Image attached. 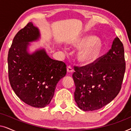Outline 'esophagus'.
I'll use <instances>...</instances> for the list:
<instances>
[{
  "instance_id": "obj_1",
  "label": "esophagus",
  "mask_w": 131,
  "mask_h": 131,
  "mask_svg": "<svg viewBox=\"0 0 131 131\" xmlns=\"http://www.w3.org/2000/svg\"><path fill=\"white\" fill-rule=\"evenodd\" d=\"M67 71L68 73H72L73 71V69L71 66H68L67 68Z\"/></svg>"
}]
</instances>
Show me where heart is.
I'll return each instance as SVG.
<instances>
[{"label": "heart", "instance_id": "b5f03b06", "mask_svg": "<svg viewBox=\"0 0 131 131\" xmlns=\"http://www.w3.org/2000/svg\"><path fill=\"white\" fill-rule=\"evenodd\" d=\"M71 45L81 48L77 55L78 61L82 65H90L95 61L102 50V42L94 36L85 35L73 40Z\"/></svg>", "mask_w": 131, "mask_h": 131}]
</instances>
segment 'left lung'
Masks as SVG:
<instances>
[{
  "label": "left lung",
  "mask_w": 131,
  "mask_h": 131,
  "mask_svg": "<svg viewBox=\"0 0 131 131\" xmlns=\"http://www.w3.org/2000/svg\"><path fill=\"white\" fill-rule=\"evenodd\" d=\"M74 68V100L79 108L85 112L98 110L121 89L126 69L123 43L116 37L107 53L90 65Z\"/></svg>",
  "instance_id": "1"
}]
</instances>
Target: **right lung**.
Masks as SVG:
<instances>
[{
    "label": "right lung",
    "instance_id": "obj_1",
    "mask_svg": "<svg viewBox=\"0 0 131 131\" xmlns=\"http://www.w3.org/2000/svg\"><path fill=\"white\" fill-rule=\"evenodd\" d=\"M39 37V29L31 22L17 33L8 52V76L19 99L30 106L43 108L51 102L57 84L66 76L67 66L50 58L43 49L28 52V42Z\"/></svg>",
    "mask_w": 131,
    "mask_h": 131
}]
</instances>
